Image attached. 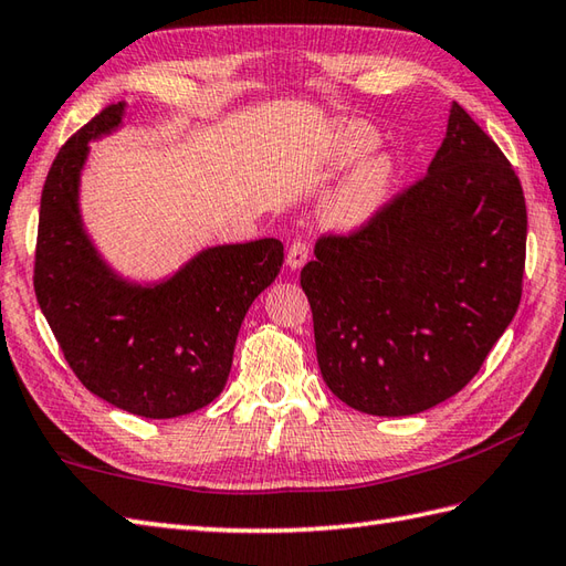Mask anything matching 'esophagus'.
I'll return each mask as SVG.
<instances>
[{
	"label": "esophagus",
	"instance_id": "esophagus-1",
	"mask_svg": "<svg viewBox=\"0 0 566 566\" xmlns=\"http://www.w3.org/2000/svg\"><path fill=\"white\" fill-rule=\"evenodd\" d=\"M308 255H311V245L306 240H294L290 250H286V264H290L292 270H298L308 260Z\"/></svg>",
	"mask_w": 566,
	"mask_h": 566
}]
</instances>
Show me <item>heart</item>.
Here are the masks:
<instances>
[{
	"label": "heart",
	"mask_w": 566,
	"mask_h": 566,
	"mask_svg": "<svg viewBox=\"0 0 566 566\" xmlns=\"http://www.w3.org/2000/svg\"><path fill=\"white\" fill-rule=\"evenodd\" d=\"M377 146V134L365 124H345L333 143V158L338 163H355L365 158L371 148ZM391 185V165L389 160L377 158L359 165L357 170L347 177L331 203V213L340 223H359L367 216L379 209V203L387 197Z\"/></svg>",
	"instance_id": "b5f03b06"
}]
</instances>
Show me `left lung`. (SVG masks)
<instances>
[{
  "label": "left lung",
  "instance_id": "obj_1",
  "mask_svg": "<svg viewBox=\"0 0 566 566\" xmlns=\"http://www.w3.org/2000/svg\"><path fill=\"white\" fill-rule=\"evenodd\" d=\"M527 209L506 155L460 104L428 172L302 270L323 381L371 416L462 391L523 294Z\"/></svg>",
  "mask_w": 566,
  "mask_h": 566
}]
</instances>
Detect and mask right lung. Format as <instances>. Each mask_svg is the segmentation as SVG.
I'll return each mask as SVG.
<instances>
[{
    "label": "right lung",
    "mask_w": 566,
    "mask_h": 566,
    "mask_svg": "<svg viewBox=\"0 0 566 566\" xmlns=\"http://www.w3.org/2000/svg\"><path fill=\"white\" fill-rule=\"evenodd\" d=\"M109 104L72 136L48 170L33 290L70 369L99 399L143 418H175L226 387L250 304L282 268L274 238L203 250L172 280L134 286L97 258L77 211L87 143L122 124Z\"/></svg>",
    "instance_id": "right-lung-1"
}]
</instances>
